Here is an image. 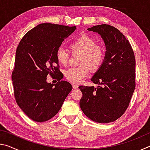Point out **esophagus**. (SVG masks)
<instances>
[{"mask_svg": "<svg viewBox=\"0 0 150 150\" xmlns=\"http://www.w3.org/2000/svg\"><path fill=\"white\" fill-rule=\"evenodd\" d=\"M72 86H73V88H74V89H77V88H78V85H77L73 84Z\"/></svg>", "mask_w": 150, "mask_h": 150, "instance_id": "34e87169", "label": "esophagus"}]
</instances>
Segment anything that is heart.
<instances>
[{
  "label": "heart",
  "mask_w": 150,
  "mask_h": 150,
  "mask_svg": "<svg viewBox=\"0 0 150 150\" xmlns=\"http://www.w3.org/2000/svg\"><path fill=\"white\" fill-rule=\"evenodd\" d=\"M69 47L73 54H81L79 62L81 65L67 69L65 75L70 82L79 83L88 75L90 69L95 71L101 67L105 59V52L102 47L96 45L95 40L85 34L71 42ZM69 56V52L63 46L57 50L56 58L60 64H67Z\"/></svg>",
  "instance_id": "1"
}]
</instances>
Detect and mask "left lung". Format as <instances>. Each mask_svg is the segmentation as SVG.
I'll return each mask as SVG.
<instances>
[{
	"label": "left lung",
	"instance_id": "8db88e82",
	"mask_svg": "<svg viewBox=\"0 0 150 150\" xmlns=\"http://www.w3.org/2000/svg\"><path fill=\"white\" fill-rule=\"evenodd\" d=\"M87 30L100 35L106 52L102 65L91 79L100 86H79L83 93L79 105L93 121L112 122L126 111L135 89V57L128 40L116 28L100 24Z\"/></svg>",
	"mask_w": 150,
	"mask_h": 150
}]
</instances>
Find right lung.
Returning a JSON list of instances; mask_svg holds the SVG:
<instances>
[{
  "mask_svg": "<svg viewBox=\"0 0 150 150\" xmlns=\"http://www.w3.org/2000/svg\"><path fill=\"white\" fill-rule=\"evenodd\" d=\"M76 28L40 24L19 43L12 75L14 96L19 107L35 122H42L56 115L72 90L69 82L62 80L56 52ZM48 74L57 75L56 84L47 82Z\"/></svg>",
  "mask_w": 150,
  "mask_h": 150,
  "instance_id": "obj_1",
  "label": "right lung"
}]
</instances>
